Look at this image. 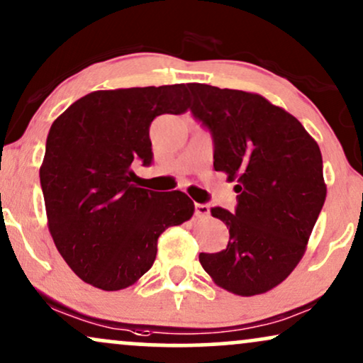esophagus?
<instances>
[{
	"mask_svg": "<svg viewBox=\"0 0 363 363\" xmlns=\"http://www.w3.org/2000/svg\"><path fill=\"white\" fill-rule=\"evenodd\" d=\"M194 214L197 218H208L209 216V206L208 204H196L194 206Z\"/></svg>",
	"mask_w": 363,
	"mask_h": 363,
	"instance_id": "1",
	"label": "esophagus"
}]
</instances>
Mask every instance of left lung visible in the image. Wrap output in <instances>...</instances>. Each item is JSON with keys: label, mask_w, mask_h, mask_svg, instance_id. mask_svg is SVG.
<instances>
[{"label": "left lung", "mask_w": 363, "mask_h": 363, "mask_svg": "<svg viewBox=\"0 0 363 363\" xmlns=\"http://www.w3.org/2000/svg\"><path fill=\"white\" fill-rule=\"evenodd\" d=\"M191 112L211 130L214 169L236 181L235 214L213 208L229 228L226 250L201 253L218 286L261 295L303 258L327 197L318 144L291 113L258 94L187 84Z\"/></svg>", "instance_id": "1"}]
</instances>
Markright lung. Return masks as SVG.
<instances>
[{
  "instance_id": "add662e5",
  "label": "right lung",
  "mask_w": 363,
  "mask_h": 363,
  "mask_svg": "<svg viewBox=\"0 0 363 363\" xmlns=\"http://www.w3.org/2000/svg\"><path fill=\"white\" fill-rule=\"evenodd\" d=\"M184 84L97 90L52 123L41 191L55 246L80 279L105 291L134 284L152 266L159 236L189 221L194 203L181 191L135 184L132 162H152L149 127L184 113Z\"/></svg>"
}]
</instances>
